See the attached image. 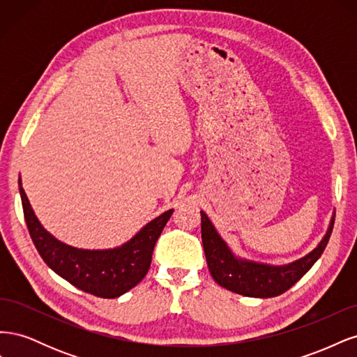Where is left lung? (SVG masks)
Returning a JSON list of instances; mask_svg holds the SVG:
<instances>
[{"instance_id": "8db88e82", "label": "left lung", "mask_w": 357, "mask_h": 357, "mask_svg": "<svg viewBox=\"0 0 357 357\" xmlns=\"http://www.w3.org/2000/svg\"><path fill=\"white\" fill-rule=\"evenodd\" d=\"M333 222L335 213L332 214L326 234L310 253L294 262L273 265L235 255L215 229L208 215L201 211V235L205 259L214 282L222 287L243 296L274 298L284 294L299 282L319 261L331 238Z\"/></svg>"}]
</instances>
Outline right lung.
<instances>
[{"mask_svg":"<svg viewBox=\"0 0 357 357\" xmlns=\"http://www.w3.org/2000/svg\"><path fill=\"white\" fill-rule=\"evenodd\" d=\"M25 222L43 261L77 289L100 298H119L135 287L147 274L155 244L172 208L146 223L131 240L113 248H79L55 238L43 228L19 178Z\"/></svg>","mask_w":357,"mask_h":357,"instance_id":"add662e5","label":"right lung"}]
</instances>
